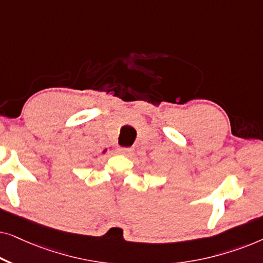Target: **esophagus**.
<instances>
[{
    "label": "esophagus",
    "mask_w": 263,
    "mask_h": 263,
    "mask_svg": "<svg viewBox=\"0 0 263 263\" xmlns=\"http://www.w3.org/2000/svg\"><path fill=\"white\" fill-rule=\"evenodd\" d=\"M133 152V148H128V147H121L120 148V153L123 154V156H128Z\"/></svg>",
    "instance_id": "obj_1"
}]
</instances>
